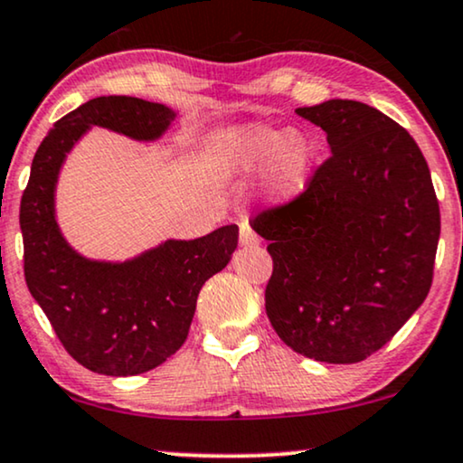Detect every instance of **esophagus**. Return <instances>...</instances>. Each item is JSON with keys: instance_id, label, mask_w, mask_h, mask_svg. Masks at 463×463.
I'll use <instances>...</instances> for the list:
<instances>
[{"instance_id": "esophagus-1", "label": "esophagus", "mask_w": 463, "mask_h": 463, "mask_svg": "<svg viewBox=\"0 0 463 463\" xmlns=\"http://www.w3.org/2000/svg\"><path fill=\"white\" fill-rule=\"evenodd\" d=\"M240 244L242 246H257L260 244V236L250 230L249 225H242V230H240Z\"/></svg>"}]
</instances>
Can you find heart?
Wrapping results in <instances>:
<instances>
[{"mask_svg":"<svg viewBox=\"0 0 463 463\" xmlns=\"http://www.w3.org/2000/svg\"><path fill=\"white\" fill-rule=\"evenodd\" d=\"M210 155L230 176L250 178L269 170L268 195L274 202L296 197L312 165V146L304 136L266 125L219 131L210 140Z\"/></svg>","mask_w":463,"mask_h":463,"instance_id":"heart-1","label":"heart"}]
</instances>
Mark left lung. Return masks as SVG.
Segmentation results:
<instances>
[{
	"label": "left lung",
	"mask_w": 463,
	"mask_h": 463,
	"mask_svg": "<svg viewBox=\"0 0 463 463\" xmlns=\"http://www.w3.org/2000/svg\"><path fill=\"white\" fill-rule=\"evenodd\" d=\"M296 112L332 155L302 194L253 221L274 261L266 312L299 355L357 364L428 298L440 208L421 148L387 114L353 99Z\"/></svg>",
	"instance_id": "1"
}]
</instances>
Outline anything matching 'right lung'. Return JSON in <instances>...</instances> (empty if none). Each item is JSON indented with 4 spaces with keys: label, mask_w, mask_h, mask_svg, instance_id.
<instances>
[{
    "label": "right lung",
    "mask_w": 463,
    "mask_h": 463,
    "mask_svg": "<svg viewBox=\"0 0 463 463\" xmlns=\"http://www.w3.org/2000/svg\"><path fill=\"white\" fill-rule=\"evenodd\" d=\"M170 108L108 95L59 118L35 151L21 200L23 268L35 302L63 349L87 370L134 376L157 368L187 340L203 283L221 272L238 246V227L195 240H165L123 263L78 255L55 221V184L65 155L91 128L134 140H157L174 121Z\"/></svg>",
    "instance_id": "obj_1"
}]
</instances>
